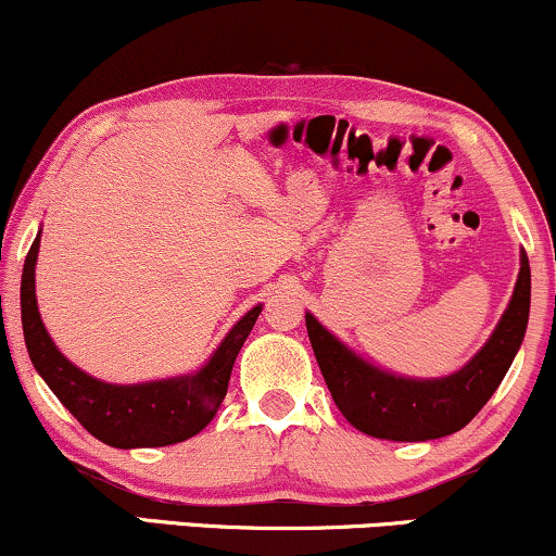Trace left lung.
Wrapping results in <instances>:
<instances>
[{"label":"left lung","mask_w":556,"mask_h":556,"mask_svg":"<svg viewBox=\"0 0 556 556\" xmlns=\"http://www.w3.org/2000/svg\"><path fill=\"white\" fill-rule=\"evenodd\" d=\"M531 306V267L520 255L516 291L488 345L458 374L435 381L400 379L368 366L306 314L319 371L348 422L387 441H430L456 433L488 404L523 342Z\"/></svg>","instance_id":"8db88e82"}]
</instances>
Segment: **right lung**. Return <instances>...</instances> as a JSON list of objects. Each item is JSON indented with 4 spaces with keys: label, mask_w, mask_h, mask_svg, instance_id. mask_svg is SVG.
<instances>
[{
    "label": "right lung",
    "mask_w": 556,
    "mask_h": 556,
    "mask_svg": "<svg viewBox=\"0 0 556 556\" xmlns=\"http://www.w3.org/2000/svg\"><path fill=\"white\" fill-rule=\"evenodd\" d=\"M38 244H30L25 257L23 286H20V309H23L25 345L33 366L43 376L51 392L81 422L87 433L115 448H154L188 441L214 420L229 389L231 366L242 351L247 334L260 317V306L247 312L235 330L226 334L208 366L195 376L169 381L115 387L102 383L77 366H72L56 351L40 321L36 304V257Z\"/></svg>",
    "instance_id": "obj_1"
}]
</instances>
